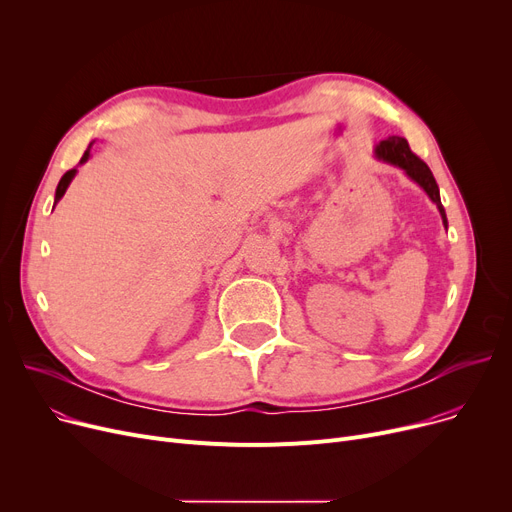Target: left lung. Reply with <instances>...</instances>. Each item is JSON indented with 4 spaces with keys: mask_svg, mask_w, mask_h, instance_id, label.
<instances>
[{
    "mask_svg": "<svg viewBox=\"0 0 512 512\" xmlns=\"http://www.w3.org/2000/svg\"><path fill=\"white\" fill-rule=\"evenodd\" d=\"M373 153H375V157H378L380 161H386V164L400 168L413 182H417V184L423 188V191L427 193V197L436 203V207H438V211H440V215H442V224L448 226L446 211H444L442 201H440V188H438V184H436V178H434L432 170L427 168L425 161H421V159L409 149L407 139H402V137H388L386 141H380L378 145H375Z\"/></svg>",
    "mask_w": 512,
    "mask_h": 512,
    "instance_id": "8db88e82",
    "label": "left lung"
}]
</instances>
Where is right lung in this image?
Listing matches in <instances>:
<instances>
[{"instance_id": "obj_1", "label": "right lung", "mask_w": 512, "mask_h": 512, "mask_svg": "<svg viewBox=\"0 0 512 512\" xmlns=\"http://www.w3.org/2000/svg\"><path fill=\"white\" fill-rule=\"evenodd\" d=\"M95 143V141H93ZM93 143L87 147V151H85V155L80 157V164H85V161L91 157V147H93ZM76 168H72V170H68L64 176H62V180H60V184H58V188H56V199H53V207L58 205V201L64 197V193H66V188L70 186V182H72V178L76 176Z\"/></svg>"}]
</instances>
